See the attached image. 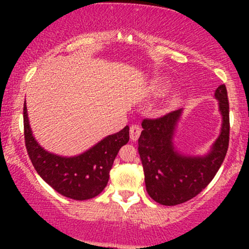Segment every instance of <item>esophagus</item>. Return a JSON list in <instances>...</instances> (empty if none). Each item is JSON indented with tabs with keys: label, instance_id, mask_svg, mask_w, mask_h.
<instances>
[{
	"label": "esophagus",
	"instance_id": "obj_1",
	"mask_svg": "<svg viewBox=\"0 0 249 249\" xmlns=\"http://www.w3.org/2000/svg\"><path fill=\"white\" fill-rule=\"evenodd\" d=\"M142 133V128L139 125H131L130 127V138L131 141L136 142Z\"/></svg>",
	"mask_w": 249,
	"mask_h": 249
}]
</instances>
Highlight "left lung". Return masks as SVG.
Listing matches in <instances>:
<instances>
[{
  "label": "left lung",
  "mask_w": 249,
  "mask_h": 249,
  "mask_svg": "<svg viewBox=\"0 0 249 249\" xmlns=\"http://www.w3.org/2000/svg\"><path fill=\"white\" fill-rule=\"evenodd\" d=\"M214 96L222 116L221 132L204 157L184 156L173 146L174 128L181 108L142 122L144 130L138 139V152L146 191L154 201L165 206L184 204L198 196L219 171L230 142V104L225 85H220Z\"/></svg>",
  "instance_id": "left-lung-1"
}]
</instances>
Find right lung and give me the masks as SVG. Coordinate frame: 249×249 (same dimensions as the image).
<instances>
[{
    "label": "right lung",
    "instance_id": "1",
    "mask_svg": "<svg viewBox=\"0 0 249 249\" xmlns=\"http://www.w3.org/2000/svg\"><path fill=\"white\" fill-rule=\"evenodd\" d=\"M23 123L25 147L37 173L59 194L73 200L91 199L104 190L116 156L130 139L128 126H125L87 152L68 158L48 152L36 142L31 132L25 103Z\"/></svg>",
    "mask_w": 249,
    "mask_h": 249
}]
</instances>
